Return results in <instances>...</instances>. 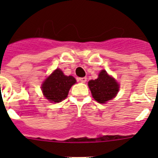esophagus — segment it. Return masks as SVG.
Masks as SVG:
<instances>
[{
	"label": "esophagus",
	"instance_id": "34e87169",
	"mask_svg": "<svg viewBox=\"0 0 158 158\" xmlns=\"http://www.w3.org/2000/svg\"><path fill=\"white\" fill-rule=\"evenodd\" d=\"M79 81H80V82H81V83H85V82L87 81V78H86V77H83V78H79Z\"/></svg>",
	"mask_w": 158,
	"mask_h": 158
}]
</instances>
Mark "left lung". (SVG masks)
<instances>
[{"label": "left lung", "instance_id": "8db88e82", "mask_svg": "<svg viewBox=\"0 0 158 158\" xmlns=\"http://www.w3.org/2000/svg\"><path fill=\"white\" fill-rule=\"evenodd\" d=\"M88 84L93 98L99 103H105L114 98L120 89V84L105 69L101 70L98 79H92Z\"/></svg>", "mask_w": 158, "mask_h": 158}]
</instances>
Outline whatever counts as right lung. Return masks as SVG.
I'll return each mask as SVG.
<instances>
[{"label":"right lung","mask_w":158,"mask_h":158,"mask_svg":"<svg viewBox=\"0 0 158 158\" xmlns=\"http://www.w3.org/2000/svg\"><path fill=\"white\" fill-rule=\"evenodd\" d=\"M76 83L73 76H66L60 69L54 71L42 84V91L46 98L52 103H58L67 98L72 85Z\"/></svg>","instance_id":"right-lung-1"}]
</instances>
